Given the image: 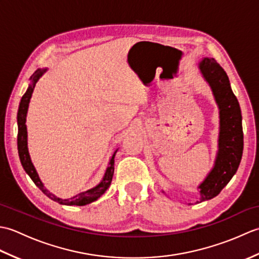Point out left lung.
<instances>
[{
    "instance_id": "obj_1",
    "label": "left lung",
    "mask_w": 259,
    "mask_h": 259,
    "mask_svg": "<svg viewBox=\"0 0 259 259\" xmlns=\"http://www.w3.org/2000/svg\"><path fill=\"white\" fill-rule=\"evenodd\" d=\"M202 78L210 87L219 109L218 150L213 167L197 187L199 200L212 199L234 177L243 156L244 134L241 111L230 87L227 73L213 58H202L198 63ZM164 194V191L162 190Z\"/></svg>"
}]
</instances>
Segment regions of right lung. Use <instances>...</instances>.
<instances>
[{
    "instance_id": "right-lung-1",
    "label": "right lung",
    "mask_w": 259,
    "mask_h": 259,
    "mask_svg": "<svg viewBox=\"0 0 259 259\" xmlns=\"http://www.w3.org/2000/svg\"><path fill=\"white\" fill-rule=\"evenodd\" d=\"M48 71V68H43V69H37L34 73L31 75V83L29 84V88H27L26 92L23 95L21 99L19 110H18V151H19V157L22 163V167L25 170V172L30 176V178L33 180V183L35 184L38 189L42 190L43 194L48 196L50 199L57 201L61 205H67V206H85L88 203H91L93 201H96L98 198H100L104 192L107 191L109 188L110 184L112 181L113 177V172H114V157L115 153H117L118 149L115 150L111 158H110L108 167L106 169V172H104V176L102 180L99 183L97 186L93 187V188L82 191L80 194L75 195L71 198H68V199H62V198H59L56 195H53L51 191H49L43 183L41 181L40 177L36 172L35 167L33 166L30 153H29V148H27V130H26V114H27V109H29V103L31 100L33 90H34V87L36 84V82L38 79L45 74Z\"/></svg>"
}]
</instances>
